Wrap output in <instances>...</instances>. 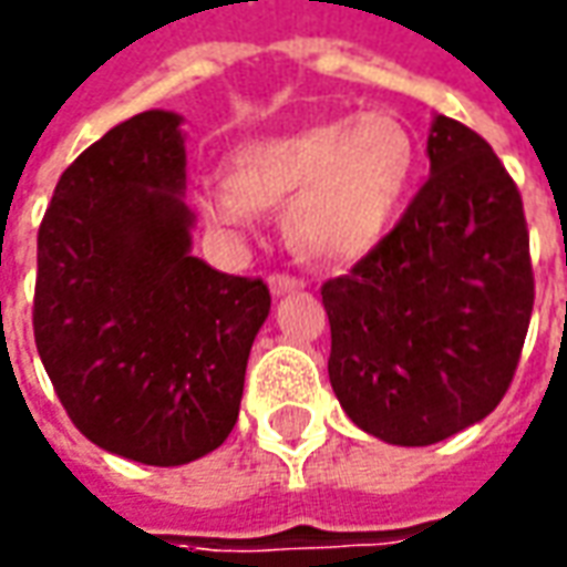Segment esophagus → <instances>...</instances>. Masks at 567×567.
<instances>
[{"instance_id": "obj_1", "label": "esophagus", "mask_w": 567, "mask_h": 567, "mask_svg": "<svg viewBox=\"0 0 567 567\" xmlns=\"http://www.w3.org/2000/svg\"><path fill=\"white\" fill-rule=\"evenodd\" d=\"M269 288H272V295L298 291V288H303V279H298V276H288V272H272V276H269Z\"/></svg>"}]
</instances>
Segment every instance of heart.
I'll list each match as a JSON object with an SVG mask.
<instances>
[{"mask_svg": "<svg viewBox=\"0 0 567 567\" xmlns=\"http://www.w3.org/2000/svg\"><path fill=\"white\" fill-rule=\"evenodd\" d=\"M413 171L415 138L394 114L334 117L241 145L226 183L198 195V210L207 226L245 233L260 210L285 207L291 251L348 264L388 229Z\"/></svg>", "mask_w": 567, "mask_h": 567, "instance_id": "heart-1", "label": "heart"}]
</instances>
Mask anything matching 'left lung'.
I'll use <instances>...</instances> for the list:
<instances>
[{"instance_id": "8db88e82", "label": "left lung", "mask_w": 567, "mask_h": 567, "mask_svg": "<svg viewBox=\"0 0 567 567\" xmlns=\"http://www.w3.org/2000/svg\"><path fill=\"white\" fill-rule=\"evenodd\" d=\"M429 157L394 229L319 288L334 394L353 425L400 446L437 444L494 413L534 310L525 204L503 161L444 114Z\"/></svg>"}]
</instances>
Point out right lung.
Masks as SVG:
<instances>
[{
	"label": "right lung",
	"instance_id": "1",
	"mask_svg": "<svg viewBox=\"0 0 567 567\" xmlns=\"http://www.w3.org/2000/svg\"><path fill=\"white\" fill-rule=\"evenodd\" d=\"M179 117L107 130L58 179L37 235L33 338L83 437L142 465H186L238 419L264 279L188 254Z\"/></svg>",
	"mask_w": 567,
	"mask_h": 567
}]
</instances>
